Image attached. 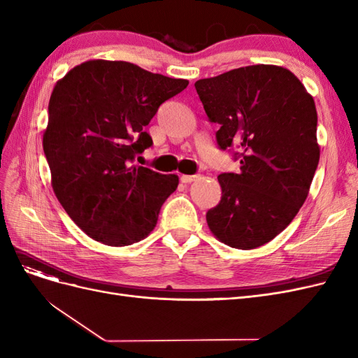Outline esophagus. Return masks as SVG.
Masks as SVG:
<instances>
[{
	"label": "esophagus",
	"mask_w": 358,
	"mask_h": 358,
	"mask_svg": "<svg viewBox=\"0 0 358 358\" xmlns=\"http://www.w3.org/2000/svg\"><path fill=\"white\" fill-rule=\"evenodd\" d=\"M199 176H196V175H182L180 176V182L182 183H189V182H194V180H196Z\"/></svg>",
	"instance_id": "esophagus-1"
}]
</instances>
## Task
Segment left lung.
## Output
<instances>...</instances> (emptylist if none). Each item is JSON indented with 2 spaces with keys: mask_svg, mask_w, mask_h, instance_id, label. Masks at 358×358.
<instances>
[{
  "mask_svg": "<svg viewBox=\"0 0 358 358\" xmlns=\"http://www.w3.org/2000/svg\"><path fill=\"white\" fill-rule=\"evenodd\" d=\"M220 124L221 149L236 146L239 173H222V197L206 213L212 234L254 249L282 233L305 203L320 161L317 109L289 70L257 64L194 83Z\"/></svg>",
  "mask_w": 358,
  "mask_h": 358,
  "instance_id": "8db88e82",
  "label": "left lung"
}]
</instances>
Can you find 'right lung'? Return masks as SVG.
<instances>
[{
  "mask_svg": "<svg viewBox=\"0 0 358 358\" xmlns=\"http://www.w3.org/2000/svg\"><path fill=\"white\" fill-rule=\"evenodd\" d=\"M188 83L107 59L82 62L57 82L43 150L58 201L94 241L127 246L155 229L179 178L133 161L152 145L143 128L158 107Z\"/></svg>",
  "mask_w": 358,
  "mask_h": 358,
  "instance_id": "1",
  "label": "right lung"
}]
</instances>
